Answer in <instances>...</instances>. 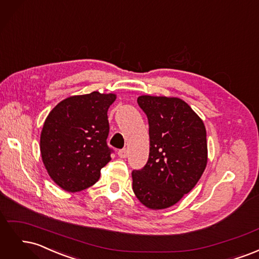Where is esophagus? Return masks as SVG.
I'll return each mask as SVG.
<instances>
[{
    "label": "esophagus",
    "mask_w": 259,
    "mask_h": 259,
    "mask_svg": "<svg viewBox=\"0 0 259 259\" xmlns=\"http://www.w3.org/2000/svg\"><path fill=\"white\" fill-rule=\"evenodd\" d=\"M117 154H119V156L120 158H122V159H124V158H126V156L128 155V151H127V149H121V150H119L117 151Z\"/></svg>",
    "instance_id": "obj_1"
}]
</instances>
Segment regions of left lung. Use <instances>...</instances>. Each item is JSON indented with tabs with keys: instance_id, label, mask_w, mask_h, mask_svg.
Segmentation results:
<instances>
[{
	"instance_id": "obj_1",
	"label": "left lung",
	"mask_w": 259,
	"mask_h": 259,
	"mask_svg": "<svg viewBox=\"0 0 259 259\" xmlns=\"http://www.w3.org/2000/svg\"><path fill=\"white\" fill-rule=\"evenodd\" d=\"M149 123L146 165L132 171L133 191L151 209L166 208L190 192L207 163L204 123L179 98L140 96Z\"/></svg>"
}]
</instances>
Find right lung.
<instances>
[{
    "instance_id": "1",
    "label": "right lung",
    "mask_w": 259,
    "mask_h": 259,
    "mask_svg": "<svg viewBox=\"0 0 259 259\" xmlns=\"http://www.w3.org/2000/svg\"><path fill=\"white\" fill-rule=\"evenodd\" d=\"M115 98L114 94L99 92L71 96L46 117L40 139L42 160L64 190L77 192L93 186L111 160L107 112Z\"/></svg>"
}]
</instances>
